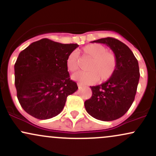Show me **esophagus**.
<instances>
[{
    "label": "esophagus",
    "mask_w": 156,
    "mask_h": 156,
    "mask_svg": "<svg viewBox=\"0 0 156 156\" xmlns=\"http://www.w3.org/2000/svg\"><path fill=\"white\" fill-rule=\"evenodd\" d=\"M78 88H81V87H83V85H82L81 83H78Z\"/></svg>",
    "instance_id": "1"
}]
</instances>
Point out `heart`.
Listing matches in <instances>:
<instances>
[{
  "label": "heart",
  "mask_w": 156,
  "mask_h": 156,
  "mask_svg": "<svg viewBox=\"0 0 156 156\" xmlns=\"http://www.w3.org/2000/svg\"><path fill=\"white\" fill-rule=\"evenodd\" d=\"M84 55L92 58L87 69L88 71H81L75 73L73 80L82 84H92L98 81L108 80L115 73L117 68V58L112 51H107L105 46L93 43L86 45L82 49ZM66 64L68 70L75 72L79 67L78 54L72 52L68 55Z\"/></svg>",
  "instance_id": "heart-1"
}]
</instances>
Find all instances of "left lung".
Here are the masks:
<instances>
[{"mask_svg":"<svg viewBox=\"0 0 156 156\" xmlns=\"http://www.w3.org/2000/svg\"><path fill=\"white\" fill-rule=\"evenodd\" d=\"M91 42L110 48L117 58V68L105 83L90 87L92 95L84 103L85 108L97 119L115 120L128 112L134 101L140 77L139 63L130 48L117 39L107 37Z\"/></svg>","mask_w":156,"mask_h":156,"instance_id":"left-lung-1","label":"left lung"}]
</instances>
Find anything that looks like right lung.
<instances>
[{
	"label": "right lung",
	"mask_w": 156,
	"mask_h": 156,
	"mask_svg": "<svg viewBox=\"0 0 156 156\" xmlns=\"http://www.w3.org/2000/svg\"><path fill=\"white\" fill-rule=\"evenodd\" d=\"M78 44L48 39L33 42L20 53L15 64L17 99L28 114L51 119L63 110L67 98L78 89L70 80L66 61Z\"/></svg>",
	"instance_id": "add662e5"
}]
</instances>
